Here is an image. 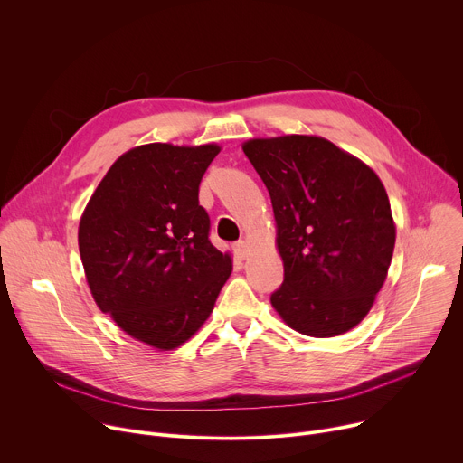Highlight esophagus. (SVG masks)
Here are the masks:
<instances>
[{
	"mask_svg": "<svg viewBox=\"0 0 463 463\" xmlns=\"http://www.w3.org/2000/svg\"><path fill=\"white\" fill-rule=\"evenodd\" d=\"M232 250H234V254H236L238 260H245L247 254H249V249H247V243H245V241L234 243V245H232Z\"/></svg>",
	"mask_w": 463,
	"mask_h": 463,
	"instance_id": "1",
	"label": "esophagus"
}]
</instances>
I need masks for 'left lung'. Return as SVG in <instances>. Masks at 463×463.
Wrapping results in <instances>:
<instances>
[{"instance_id":"obj_1","label":"left lung","mask_w":463,"mask_h":463,"mask_svg":"<svg viewBox=\"0 0 463 463\" xmlns=\"http://www.w3.org/2000/svg\"><path fill=\"white\" fill-rule=\"evenodd\" d=\"M241 148L273 203L284 261L275 311L307 337L350 332L372 309L395 245L379 175L317 136L249 139Z\"/></svg>"}]
</instances>
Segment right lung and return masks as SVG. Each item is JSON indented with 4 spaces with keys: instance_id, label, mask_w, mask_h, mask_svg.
<instances>
[{
    "instance_id": "add662e5",
    "label": "right lung",
    "mask_w": 463,
    "mask_h": 463,
    "mask_svg": "<svg viewBox=\"0 0 463 463\" xmlns=\"http://www.w3.org/2000/svg\"><path fill=\"white\" fill-rule=\"evenodd\" d=\"M216 143L141 145L106 172L80 216L79 249L95 304L124 334L166 352L211 317L232 273L209 240L200 183Z\"/></svg>"
}]
</instances>
